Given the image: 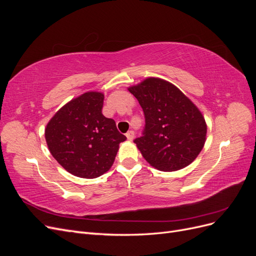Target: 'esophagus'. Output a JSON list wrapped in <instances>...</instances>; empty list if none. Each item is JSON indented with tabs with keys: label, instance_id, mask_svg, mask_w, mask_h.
I'll list each match as a JSON object with an SVG mask.
<instances>
[{
	"label": "esophagus",
	"instance_id": "34e87169",
	"mask_svg": "<svg viewBox=\"0 0 256 256\" xmlns=\"http://www.w3.org/2000/svg\"><path fill=\"white\" fill-rule=\"evenodd\" d=\"M126 136H127V138H128L129 141H132L134 138V131H132V130L128 131V132L126 134Z\"/></svg>",
	"mask_w": 256,
	"mask_h": 256
}]
</instances>
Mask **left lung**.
<instances>
[{
    "mask_svg": "<svg viewBox=\"0 0 256 256\" xmlns=\"http://www.w3.org/2000/svg\"><path fill=\"white\" fill-rule=\"evenodd\" d=\"M143 109L145 125L134 143L150 166L173 172L202 150L207 127L202 113L173 84L148 78L128 88Z\"/></svg>",
    "mask_w": 256,
    "mask_h": 256,
    "instance_id": "obj_1",
    "label": "left lung"
}]
</instances>
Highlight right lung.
Instances as JSON below:
<instances>
[{
    "instance_id": "add662e5",
    "label": "right lung",
    "mask_w": 256,
    "mask_h": 256,
    "mask_svg": "<svg viewBox=\"0 0 256 256\" xmlns=\"http://www.w3.org/2000/svg\"><path fill=\"white\" fill-rule=\"evenodd\" d=\"M104 96L88 92L58 110L44 130L49 150L66 171L82 178L102 176L126 140L114 120L102 114Z\"/></svg>"
}]
</instances>
